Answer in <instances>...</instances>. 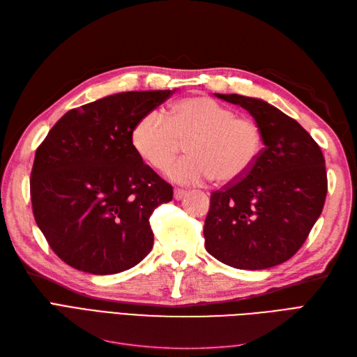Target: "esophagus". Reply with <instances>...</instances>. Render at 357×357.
<instances>
[{"instance_id":"esophagus-1","label":"esophagus","mask_w":357,"mask_h":357,"mask_svg":"<svg viewBox=\"0 0 357 357\" xmlns=\"http://www.w3.org/2000/svg\"><path fill=\"white\" fill-rule=\"evenodd\" d=\"M186 190L185 189H174V199H177V201H180V199H183V198H185L186 197Z\"/></svg>"}]
</instances>
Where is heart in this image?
<instances>
[{"label":"heart","mask_w":357,"mask_h":357,"mask_svg":"<svg viewBox=\"0 0 357 357\" xmlns=\"http://www.w3.org/2000/svg\"><path fill=\"white\" fill-rule=\"evenodd\" d=\"M188 143V156L168 168L178 185H202L211 178L235 183L253 169L264 152L262 128L250 117L208 96H189L143 116L132 131V146L149 167L162 171Z\"/></svg>","instance_id":"1"}]
</instances>
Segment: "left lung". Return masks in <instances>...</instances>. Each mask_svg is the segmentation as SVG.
<instances>
[{"mask_svg": "<svg viewBox=\"0 0 357 357\" xmlns=\"http://www.w3.org/2000/svg\"><path fill=\"white\" fill-rule=\"evenodd\" d=\"M215 96L241 105L262 128L265 147L248 174L210 197L205 248L238 269H265L294 256L321 214L328 176L319 144L295 119L243 95Z\"/></svg>", "mask_w": 357, "mask_h": 357, "instance_id": "obj_1", "label": "left lung"}]
</instances>
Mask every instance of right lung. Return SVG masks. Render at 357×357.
I'll use <instances>...</instances> for the list:
<instances>
[{
  "label": "right lung",
  "instance_id": "add662e5",
  "mask_svg": "<svg viewBox=\"0 0 357 357\" xmlns=\"http://www.w3.org/2000/svg\"><path fill=\"white\" fill-rule=\"evenodd\" d=\"M174 91L122 92L84 104L53 125L31 171L32 213L67 265L96 275L126 271L150 253V215L172 186L132 146L137 122Z\"/></svg>",
  "mask_w": 357,
  "mask_h": 357
}]
</instances>
